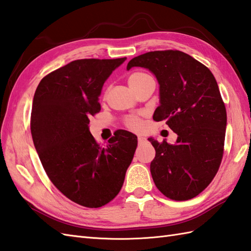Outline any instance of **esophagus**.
I'll list each match as a JSON object with an SVG mask.
<instances>
[{"mask_svg":"<svg viewBox=\"0 0 251 251\" xmlns=\"http://www.w3.org/2000/svg\"><path fill=\"white\" fill-rule=\"evenodd\" d=\"M138 142H139V145H141V143L147 142V139H146L145 137H142V136H138Z\"/></svg>","mask_w":251,"mask_h":251,"instance_id":"obj_1","label":"esophagus"}]
</instances>
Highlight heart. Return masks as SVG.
Returning <instances> with one entry per match:
<instances>
[{"mask_svg": "<svg viewBox=\"0 0 251 251\" xmlns=\"http://www.w3.org/2000/svg\"><path fill=\"white\" fill-rule=\"evenodd\" d=\"M148 77H150V75L141 71L131 73L128 76L129 86L135 90L137 87H139ZM124 124L126 127H128V128L132 130H139L141 127V121L139 117L136 115H129V116H126L124 119Z\"/></svg>", "mask_w": 251, "mask_h": 251, "instance_id": "obj_1", "label": "heart"}]
</instances>
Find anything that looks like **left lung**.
Wrapping results in <instances>:
<instances>
[{
  "label": "left lung",
  "mask_w": 251,
  "mask_h": 251,
  "mask_svg": "<svg viewBox=\"0 0 251 251\" xmlns=\"http://www.w3.org/2000/svg\"><path fill=\"white\" fill-rule=\"evenodd\" d=\"M142 67L156 76L159 104L153 120L165 121L178 135L175 145L150 138L155 157L154 183L174 201H188L215 178L223 156L226 110L214 74L180 50H154L137 56L127 70Z\"/></svg>",
  "instance_id": "1"
}]
</instances>
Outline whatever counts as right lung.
I'll return each instance as SVG.
<instances>
[{"mask_svg": "<svg viewBox=\"0 0 251 251\" xmlns=\"http://www.w3.org/2000/svg\"><path fill=\"white\" fill-rule=\"evenodd\" d=\"M125 60H74L42 78L34 94L30 126L41 163L52 184L84 207L119 194L138 145L134 134L119 130L103 148L88 127L104 82Z\"/></svg>", "mask_w": 251, "mask_h": 251, "instance_id": "add662e5", "label": "right lung"}]
</instances>
